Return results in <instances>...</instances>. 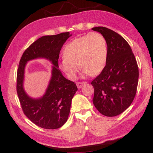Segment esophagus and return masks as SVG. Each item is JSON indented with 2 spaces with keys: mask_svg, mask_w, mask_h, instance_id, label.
<instances>
[{
  "mask_svg": "<svg viewBox=\"0 0 153 153\" xmlns=\"http://www.w3.org/2000/svg\"><path fill=\"white\" fill-rule=\"evenodd\" d=\"M87 82H77V88H81L83 85H84V84H87Z\"/></svg>",
  "mask_w": 153,
  "mask_h": 153,
  "instance_id": "esophagus-1",
  "label": "esophagus"
}]
</instances>
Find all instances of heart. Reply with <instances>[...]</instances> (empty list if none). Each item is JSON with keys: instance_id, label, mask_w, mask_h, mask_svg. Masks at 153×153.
<instances>
[{"instance_id": "b5f03b06", "label": "heart", "mask_w": 153, "mask_h": 153, "mask_svg": "<svg viewBox=\"0 0 153 153\" xmlns=\"http://www.w3.org/2000/svg\"><path fill=\"white\" fill-rule=\"evenodd\" d=\"M60 68L69 78L75 79L78 66L85 75H98L107 63L108 45L101 33L93 32L75 39L65 46Z\"/></svg>"}]
</instances>
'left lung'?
<instances>
[{
    "label": "left lung",
    "instance_id": "obj_1",
    "mask_svg": "<svg viewBox=\"0 0 153 153\" xmlns=\"http://www.w3.org/2000/svg\"><path fill=\"white\" fill-rule=\"evenodd\" d=\"M92 30L104 36L108 45L106 65L91 82L94 89L92 101L100 113L112 117L126 110L134 98L138 64L129 44L118 33L104 27Z\"/></svg>",
    "mask_w": 153,
    "mask_h": 153
}]
</instances>
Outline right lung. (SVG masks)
<instances>
[{"instance_id":"1","label":"right lung","mask_w":153,"mask_h":153,"mask_svg":"<svg viewBox=\"0 0 153 153\" xmlns=\"http://www.w3.org/2000/svg\"><path fill=\"white\" fill-rule=\"evenodd\" d=\"M69 32L39 38L25 51L19 62L16 75V92L22 110L35 125L45 129H57L68 120L71 100L77 90L74 82L65 78L58 69L59 52ZM38 57L50 60L53 66L52 77L46 93L39 99L29 98L22 88L24 69L26 62Z\"/></svg>"}]
</instances>
